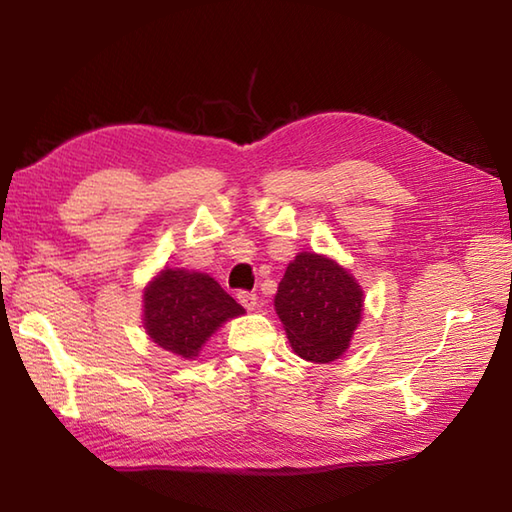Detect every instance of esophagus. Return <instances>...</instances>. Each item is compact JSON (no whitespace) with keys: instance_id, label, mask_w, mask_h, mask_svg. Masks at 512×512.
<instances>
[{"instance_id":"esophagus-1","label":"esophagus","mask_w":512,"mask_h":512,"mask_svg":"<svg viewBox=\"0 0 512 512\" xmlns=\"http://www.w3.org/2000/svg\"><path fill=\"white\" fill-rule=\"evenodd\" d=\"M237 301L242 303V306H244L248 312H253V310L257 308V295H253V292L239 290V292H237Z\"/></svg>"}]
</instances>
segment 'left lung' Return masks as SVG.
I'll return each instance as SVG.
<instances>
[{
	"instance_id": "left-lung-1",
	"label": "left lung",
	"mask_w": 512,
	"mask_h": 512,
	"mask_svg": "<svg viewBox=\"0 0 512 512\" xmlns=\"http://www.w3.org/2000/svg\"><path fill=\"white\" fill-rule=\"evenodd\" d=\"M363 288L336 259L303 250L286 268L275 295L277 317L297 356L332 363L350 347L363 319Z\"/></svg>"
}]
</instances>
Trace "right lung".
Instances as JSON below:
<instances>
[{"mask_svg": "<svg viewBox=\"0 0 512 512\" xmlns=\"http://www.w3.org/2000/svg\"><path fill=\"white\" fill-rule=\"evenodd\" d=\"M246 310L206 273L165 266L143 290V325L162 350L193 361L202 345Z\"/></svg>", "mask_w": 512, "mask_h": 512, "instance_id": "right-lung-1", "label": "right lung"}]
</instances>
